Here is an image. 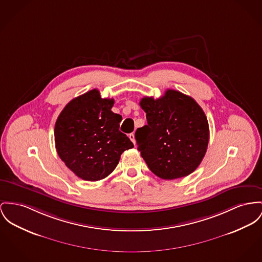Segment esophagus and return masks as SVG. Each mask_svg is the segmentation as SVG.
<instances>
[{
  "mask_svg": "<svg viewBox=\"0 0 262 262\" xmlns=\"http://www.w3.org/2000/svg\"><path fill=\"white\" fill-rule=\"evenodd\" d=\"M129 138L130 140L133 142V144H135V135L133 134V133H131V134H129Z\"/></svg>",
  "mask_w": 262,
  "mask_h": 262,
  "instance_id": "esophagus-1",
  "label": "esophagus"
}]
</instances>
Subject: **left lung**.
Wrapping results in <instances>:
<instances>
[{
  "mask_svg": "<svg viewBox=\"0 0 262 262\" xmlns=\"http://www.w3.org/2000/svg\"><path fill=\"white\" fill-rule=\"evenodd\" d=\"M140 106L148 124L136 130L135 139L149 169L165 180L192 173L209 144V123L202 107L173 89L158 99L142 98Z\"/></svg>",
  "mask_w": 262,
  "mask_h": 262,
  "instance_id": "left-lung-1",
  "label": "left lung"
}]
</instances>
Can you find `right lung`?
<instances>
[{
    "label": "right lung",
    "instance_id": "obj_1",
    "mask_svg": "<svg viewBox=\"0 0 262 262\" xmlns=\"http://www.w3.org/2000/svg\"><path fill=\"white\" fill-rule=\"evenodd\" d=\"M114 99L92 89L69 102L54 126L56 152L67 167L84 181L111 174L124 151L134 147L119 130L122 116L111 111Z\"/></svg>",
    "mask_w": 262,
    "mask_h": 262
}]
</instances>
